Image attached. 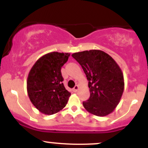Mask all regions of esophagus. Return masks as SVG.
I'll return each mask as SVG.
<instances>
[{
  "label": "esophagus",
  "mask_w": 148,
  "mask_h": 148,
  "mask_svg": "<svg viewBox=\"0 0 148 148\" xmlns=\"http://www.w3.org/2000/svg\"><path fill=\"white\" fill-rule=\"evenodd\" d=\"M79 86H74V88H73V91L76 92V91L78 90H79Z\"/></svg>",
  "instance_id": "1"
}]
</instances>
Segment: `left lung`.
I'll list each match as a JSON object with an SVG mask.
<instances>
[{"mask_svg":"<svg viewBox=\"0 0 148 148\" xmlns=\"http://www.w3.org/2000/svg\"><path fill=\"white\" fill-rule=\"evenodd\" d=\"M72 56L81 65L88 81L90 96L83 102L84 108L97 116L111 113L120 102L125 88L120 66L101 50L84 51Z\"/></svg>","mask_w":148,"mask_h":148,"instance_id":"1","label":"left lung"}]
</instances>
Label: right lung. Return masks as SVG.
Wrapping results in <instances>:
<instances>
[{"mask_svg": "<svg viewBox=\"0 0 148 148\" xmlns=\"http://www.w3.org/2000/svg\"><path fill=\"white\" fill-rule=\"evenodd\" d=\"M69 56V53H48L40 57L30 69L27 92L34 106L43 114L58 113L67 103L71 93L62 84L61 67Z\"/></svg>", "mask_w": 148, "mask_h": 148, "instance_id": "1", "label": "right lung"}]
</instances>
